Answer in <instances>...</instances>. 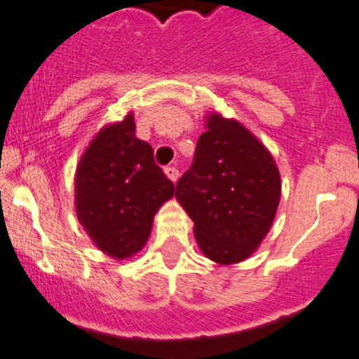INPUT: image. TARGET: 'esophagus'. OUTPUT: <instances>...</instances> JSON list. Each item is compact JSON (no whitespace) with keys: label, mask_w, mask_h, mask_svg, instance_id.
<instances>
[{"label":"esophagus","mask_w":359,"mask_h":359,"mask_svg":"<svg viewBox=\"0 0 359 359\" xmlns=\"http://www.w3.org/2000/svg\"><path fill=\"white\" fill-rule=\"evenodd\" d=\"M165 173L172 182H177V180H179V170H177L175 166H166Z\"/></svg>","instance_id":"obj_1"}]
</instances>
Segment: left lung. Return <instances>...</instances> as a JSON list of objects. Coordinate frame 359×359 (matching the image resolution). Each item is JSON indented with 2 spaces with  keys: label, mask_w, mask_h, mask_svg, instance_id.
Wrapping results in <instances>:
<instances>
[{
  "label": "left lung",
  "mask_w": 359,
  "mask_h": 359,
  "mask_svg": "<svg viewBox=\"0 0 359 359\" xmlns=\"http://www.w3.org/2000/svg\"><path fill=\"white\" fill-rule=\"evenodd\" d=\"M175 198L193 219L201 252L219 264L240 263L270 231L280 175L272 154L247 128L214 112Z\"/></svg>",
  "instance_id": "1"
}]
</instances>
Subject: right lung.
<instances>
[{"label":"right lung","instance_id":"obj_1","mask_svg":"<svg viewBox=\"0 0 359 359\" xmlns=\"http://www.w3.org/2000/svg\"><path fill=\"white\" fill-rule=\"evenodd\" d=\"M173 191L151 145L135 135L133 114H128L103 128L80 158L76 217L98 249L124 259L145 245L156 212Z\"/></svg>","mask_w":359,"mask_h":359}]
</instances>
